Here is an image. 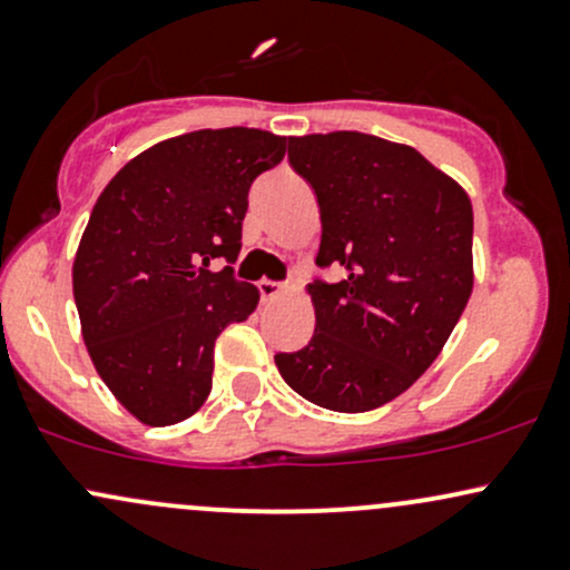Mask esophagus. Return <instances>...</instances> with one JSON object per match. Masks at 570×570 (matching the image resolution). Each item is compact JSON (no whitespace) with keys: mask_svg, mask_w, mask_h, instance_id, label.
<instances>
[{"mask_svg":"<svg viewBox=\"0 0 570 570\" xmlns=\"http://www.w3.org/2000/svg\"><path fill=\"white\" fill-rule=\"evenodd\" d=\"M257 289H259V297H263V299H273V297H278L281 292H284V284H281V281L263 278L257 284Z\"/></svg>","mask_w":570,"mask_h":570,"instance_id":"esophagus-1","label":"esophagus"}]
</instances>
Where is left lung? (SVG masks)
<instances>
[{"instance_id":"8db88e82","label":"left lung","mask_w":570,"mask_h":570,"mask_svg":"<svg viewBox=\"0 0 570 570\" xmlns=\"http://www.w3.org/2000/svg\"><path fill=\"white\" fill-rule=\"evenodd\" d=\"M289 163L316 193L322 246L316 332L276 353L281 377L335 412L383 407L431 367L472 294L474 214L466 193L417 149L358 134L289 139Z\"/></svg>"}]
</instances>
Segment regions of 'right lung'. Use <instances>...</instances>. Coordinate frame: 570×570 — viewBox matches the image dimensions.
<instances>
[{"mask_svg": "<svg viewBox=\"0 0 570 570\" xmlns=\"http://www.w3.org/2000/svg\"><path fill=\"white\" fill-rule=\"evenodd\" d=\"M284 153L267 130H193L144 149L98 195L71 271L75 303L98 375L147 426L200 410L219 332L257 307L230 265L248 189ZM214 258L228 265L208 272Z\"/></svg>", "mask_w": 570, "mask_h": 570, "instance_id": "right-lung-1", "label": "right lung"}]
</instances>
